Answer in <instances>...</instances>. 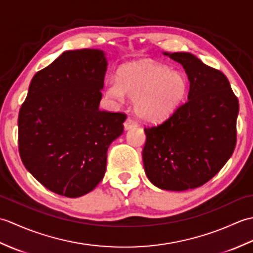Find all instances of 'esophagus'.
Masks as SVG:
<instances>
[{
	"mask_svg": "<svg viewBox=\"0 0 253 253\" xmlns=\"http://www.w3.org/2000/svg\"><path fill=\"white\" fill-rule=\"evenodd\" d=\"M135 126H137V122L131 117H128L125 121V123H124V127H125V129H129V128L135 127Z\"/></svg>",
	"mask_w": 253,
	"mask_h": 253,
	"instance_id": "34e87169",
	"label": "esophagus"
}]
</instances>
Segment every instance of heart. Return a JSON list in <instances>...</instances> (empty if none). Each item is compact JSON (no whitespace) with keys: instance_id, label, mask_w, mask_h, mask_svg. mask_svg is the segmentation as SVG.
Instances as JSON below:
<instances>
[{"instance_id":"b5f03b06","label":"heart","mask_w":253,"mask_h":253,"mask_svg":"<svg viewBox=\"0 0 253 253\" xmlns=\"http://www.w3.org/2000/svg\"><path fill=\"white\" fill-rule=\"evenodd\" d=\"M184 73L169 71L162 64L141 62L128 64L118 71L117 80L107 83L106 93L123 101L125 95L135 100L139 117L148 122H159L169 116L188 91Z\"/></svg>"}]
</instances>
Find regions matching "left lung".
Returning a JSON list of instances; mask_svg holds the SVG:
<instances>
[{"mask_svg":"<svg viewBox=\"0 0 253 253\" xmlns=\"http://www.w3.org/2000/svg\"><path fill=\"white\" fill-rule=\"evenodd\" d=\"M164 54L185 68L189 93L168 120L144 127L143 165L153 185L182 191L206 184L232 157L239 102L221 71L190 53Z\"/></svg>","mask_w":253,"mask_h":253,"instance_id":"left-lung-1","label":"left lung"}]
</instances>
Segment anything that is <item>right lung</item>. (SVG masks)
Listing matches in <instances>:
<instances>
[{"label": "right lung", "mask_w": 253, "mask_h": 253, "mask_svg": "<svg viewBox=\"0 0 253 253\" xmlns=\"http://www.w3.org/2000/svg\"><path fill=\"white\" fill-rule=\"evenodd\" d=\"M106 66L101 50L64 52L35 75L20 106V159L57 195L93 190L104 176L107 149L124 131L125 113L99 110Z\"/></svg>", "instance_id": "obj_1"}]
</instances>
